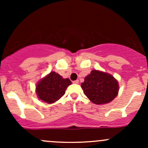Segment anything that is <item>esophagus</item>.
I'll return each mask as SVG.
<instances>
[{"label": "esophagus", "mask_w": 148, "mask_h": 148, "mask_svg": "<svg viewBox=\"0 0 148 148\" xmlns=\"http://www.w3.org/2000/svg\"><path fill=\"white\" fill-rule=\"evenodd\" d=\"M73 83H74V84H78L79 83V80L77 79V80H75V81H73Z\"/></svg>", "instance_id": "34e87169"}]
</instances>
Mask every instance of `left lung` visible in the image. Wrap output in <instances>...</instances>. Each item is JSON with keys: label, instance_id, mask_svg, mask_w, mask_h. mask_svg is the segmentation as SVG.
I'll return each instance as SVG.
<instances>
[{"label": "left lung", "instance_id": "left-lung-1", "mask_svg": "<svg viewBox=\"0 0 148 148\" xmlns=\"http://www.w3.org/2000/svg\"><path fill=\"white\" fill-rule=\"evenodd\" d=\"M81 86L84 95L96 104L110 102L117 97L119 90L118 82L112 75L97 70H92Z\"/></svg>", "mask_w": 148, "mask_h": 148}]
</instances>
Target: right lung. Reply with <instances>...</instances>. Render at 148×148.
<instances>
[{"instance_id": "right-lung-1", "label": "right lung", "mask_w": 148, "mask_h": 148, "mask_svg": "<svg viewBox=\"0 0 148 148\" xmlns=\"http://www.w3.org/2000/svg\"><path fill=\"white\" fill-rule=\"evenodd\" d=\"M71 84L69 79H64L55 71L49 73L36 84V92L38 99L48 104L59 100Z\"/></svg>"}]
</instances>
